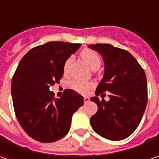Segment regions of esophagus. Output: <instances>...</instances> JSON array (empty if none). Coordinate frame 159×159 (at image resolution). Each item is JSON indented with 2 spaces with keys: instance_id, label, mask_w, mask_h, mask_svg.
I'll return each mask as SVG.
<instances>
[{
  "instance_id": "1",
  "label": "esophagus",
  "mask_w": 159,
  "mask_h": 159,
  "mask_svg": "<svg viewBox=\"0 0 159 159\" xmlns=\"http://www.w3.org/2000/svg\"><path fill=\"white\" fill-rule=\"evenodd\" d=\"M89 102V97L88 96H85L84 97V102Z\"/></svg>"
}]
</instances>
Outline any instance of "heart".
Masks as SVG:
<instances>
[{
	"label": "heart",
	"mask_w": 159,
	"mask_h": 159,
	"mask_svg": "<svg viewBox=\"0 0 159 159\" xmlns=\"http://www.w3.org/2000/svg\"><path fill=\"white\" fill-rule=\"evenodd\" d=\"M80 57L83 60L86 62V64L89 65V67L93 70H96L100 67L101 65V58L99 57V55L95 51L86 48L81 51L80 53ZM72 61V57H70L66 59L65 63L64 65V71H67L70 64ZM94 87V84L92 82H82V81H73L71 83V88L76 90L77 92L80 93V94H88L90 89Z\"/></svg>",
	"instance_id": "b5f03b06"
}]
</instances>
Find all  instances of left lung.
I'll return each instance as SVG.
<instances>
[{"label": "left lung", "mask_w": 159, "mask_h": 159, "mask_svg": "<svg viewBox=\"0 0 159 159\" xmlns=\"http://www.w3.org/2000/svg\"><path fill=\"white\" fill-rule=\"evenodd\" d=\"M101 54L104 74L90 98L98 106L90 119L93 130L111 141L130 136L137 128L148 102L147 79L137 60L125 49L110 44L89 46ZM109 91L110 101L99 100L98 95Z\"/></svg>", "instance_id": "1"}]
</instances>
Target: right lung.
<instances>
[{
	"label": "right lung",
	"mask_w": 159,
	"mask_h": 159,
	"mask_svg": "<svg viewBox=\"0 0 159 159\" xmlns=\"http://www.w3.org/2000/svg\"><path fill=\"white\" fill-rule=\"evenodd\" d=\"M80 44L50 41L32 48L22 58L11 81L16 119L30 137L53 143L67 134L71 117L83 105V97L65 89L55 98L50 87L59 83L66 59Z\"/></svg>",
	"instance_id": "add662e5"
}]
</instances>
